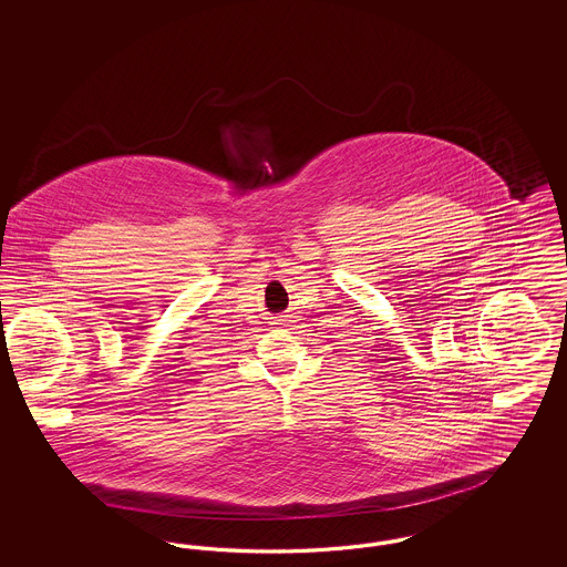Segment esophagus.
<instances>
[{
	"label": "esophagus",
	"instance_id": "1",
	"mask_svg": "<svg viewBox=\"0 0 567 567\" xmlns=\"http://www.w3.org/2000/svg\"><path fill=\"white\" fill-rule=\"evenodd\" d=\"M278 321H282V319H278Z\"/></svg>",
	"mask_w": 567,
	"mask_h": 567
}]
</instances>
